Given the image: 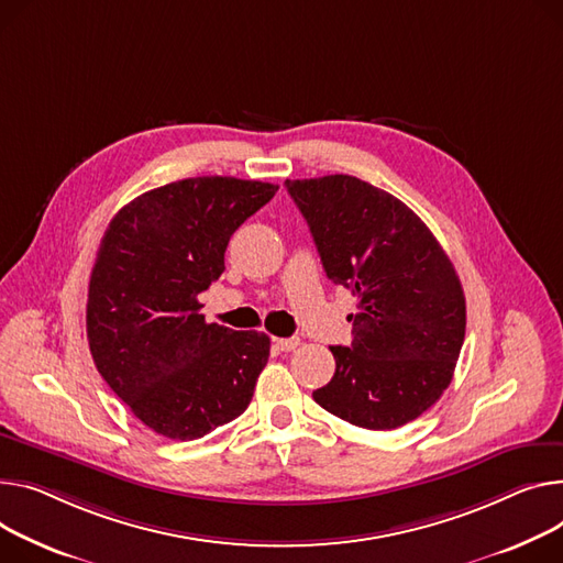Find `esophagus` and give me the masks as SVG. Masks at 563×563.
I'll return each instance as SVG.
<instances>
[{
  "label": "esophagus",
  "instance_id": "34e87169",
  "mask_svg": "<svg viewBox=\"0 0 563 563\" xmlns=\"http://www.w3.org/2000/svg\"><path fill=\"white\" fill-rule=\"evenodd\" d=\"M274 344H276V349L278 351H294L298 344H301V340H298V336H278V340H274Z\"/></svg>",
  "mask_w": 563,
  "mask_h": 563
}]
</instances>
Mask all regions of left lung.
<instances>
[{"label": "left lung", "mask_w": 563, "mask_h": 563, "mask_svg": "<svg viewBox=\"0 0 563 563\" xmlns=\"http://www.w3.org/2000/svg\"><path fill=\"white\" fill-rule=\"evenodd\" d=\"M325 276L357 298L351 346H330L332 380L312 391L366 430L421 417L453 380L466 301L451 257L402 201L349 174L285 180Z\"/></svg>", "instance_id": "1"}]
</instances>
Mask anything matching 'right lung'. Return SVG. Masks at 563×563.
<instances>
[{
  "instance_id": "right-lung-1",
  "label": "right lung",
  "mask_w": 563,
  "mask_h": 563,
  "mask_svg": "<svg viewBox=\"0 0 563 563\" xmlns=\"http://www.w3.org/2000/svg\"><path fill=\"white\" fill-rule=\"evenodd\" d=\"M278 185L197 176L126 203L103 233L86 328L97 371L148 428L192 441L249 407L269 336L208 323L199 294L223 274L231 235Z\"/></svg>"
}]
</instances>
